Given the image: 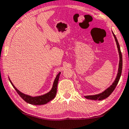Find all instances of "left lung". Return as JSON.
Listing matches in <instances>:
<instances>
[{
  "instance_id": "left-lung-1",
  "label": "left lung",
  "mask_w": 129,
  "mask_h": 129,
  "mask_svg": "<svg viewBox=\"0 0 129 129\" xmlns=\"http://www.w3.org/2000/svg\"><path fill=\"white\" fill-rule=\"evenodd\" d=\"M114 38H115V42H116L117 43V48H118V51H119V57H120V61H119V70H118V73L117 75V78L115 79V80L114 81V82L113 83V84L111 85L109 88H107V89L105 90L104 92H103L102 93L97 94V95H86L85 96V98L86 99H91V100H103V99H106L107 98V97L109 96L112 92H113L114 90L115 89V87L117 85L118 83H119V81L120 79V76H121V73H122V53L120 51V46H119V42H118L117 40L116 37H115V35L113 34Z\"/></svg>"
}]
</instances>
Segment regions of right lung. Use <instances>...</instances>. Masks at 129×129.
<instances>
[{"label":"right lung","instance_id":"add662e5","mask_svg":"<svg viewBox=\"0 0 129 129\" xmlns=\"http://www.w3.org/2000/svg\"><path fill=\"white\" fill-rule=\"evenodd\" d=\"M60 73H59L58 74V75L56 76V77L55 81H54L53 83V86L52 89H51V90L50 92H48L47 94H45V95L37 97H31L30 96V95H25V94L22 93V92H20V91L16 88L15 86H14V84H12L11 81H10V79H9V80H10V82L11 83L13 87H14L15 91H17V93L19 94L20 96L25 102L33 105H43L46 104V103L50 102V101H51L52 99H53L54 98H55L56 94L57 92V86H58V79H59V74H60Z\"/></svg>","mask_w":129,"mask_h":129}]
</instances>
